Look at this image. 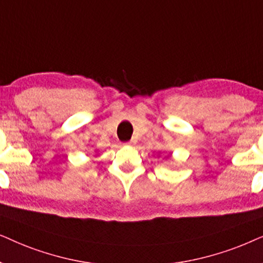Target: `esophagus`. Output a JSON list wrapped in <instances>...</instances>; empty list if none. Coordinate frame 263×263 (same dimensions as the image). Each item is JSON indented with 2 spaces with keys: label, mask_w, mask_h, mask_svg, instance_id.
I'll list each match as a JSON object with an SVG mask.
<instances>
[{
  "label": "esophagus",
  "mask_w": 263,
  "mask_h": 263,
  "mask_svg": "<svg viewBox=\"0 0 263 263\" xmlns=\"http://www.w3.org/2000/svg\"><path fill=\"white\" fill-rule=\"evenodd\" d=\"M135 139H131V141H129V142H127V143H126V144H127V145H132V144H135Z\"/></svg>",
  "instance_id": "1"
}]
</instances>
